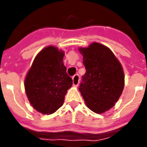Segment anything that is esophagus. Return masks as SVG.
<instances>
[{"mask_svg": "<svg viewBox=\"0 0 147 147\" xmlns=\"http://www.w3.org/2000/svg\"><path fill=\"white\" fill-rule=\"evenodd\" d=\"M72 83L75 87H78L80 83V76L79 75H75L72 77Z\"/></svg>", "mask_w": 147, "mask_h": 147, "instance_id": "34e87169", "label": "esophagus"}]
</instances>
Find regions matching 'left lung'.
Here are the masks:
<instances>
[{
  "mask_svg": "<svg viewBox=\"0 0 147 147\" xmlns=\"http://www.w3.org/2000/svg\"><path fill=\"white\" fill-rule=\"evenodd\" d=\"M78 50L86 69L80 92L90 110L105 113L115 106L124 90L122 66L112 50L99 42Z\"/></svg>",
  "mask_w": 147,
  "mask_h": 147,
  "instance_id": "1",
  "label": "left lung"
}]
</instances>
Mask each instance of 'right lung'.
I'll return each mask as SVG.
<instances>
[{"mask_svg": "<svg viewBox=\"0 0 147 147\" xmlns=\"http://www.w3.org/2000/svg\"><path fill=\"white\" fill-rule=\"evenodd\" d=\"M65 53L47 46L34 59L25 79V90L32 107L43 115L55 112L72 84L63 63Z\"/></svg>", "mask_w": 147, "mask_h": 147, "instance_id": "add662e5", "label": "right lung"}]
</instances>
